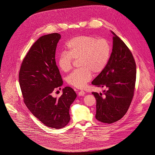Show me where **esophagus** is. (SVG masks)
I'll list each match as a JSON object with an SVG mask.
<instances>
[{"mask_svg":"<svg viewBox=\"0 0 155 155\" xmlns=\"http://www.w3.org/2000/svg\"><path fill=\"white\" fill-rule=\"evenodd\" d=\"M84 94H85V92H84L83 91H79V93H78L79 96H81L84 95Z\"/></svg>","mask_w":155,"mask_h":155,"instance_id":"obj_1","label":"esophagus"}]
</instances>
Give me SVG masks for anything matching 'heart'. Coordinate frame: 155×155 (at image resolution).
Listing matches in <instances>:
<instances>
[{
  "label": "heart",
  "mask_w": 155,
  "mask_h": 155,
  "mask_svg": "<svg viewBox=\"0 0 155 155\" xmlns=\"http://www.w3.org/2000/svg\"><path fill=\"white\" fill-rule=\"evenodd\" d=\"M67 52L60 53L58 64L64 72L72 68L73 59H79V67L66 77L67 83L78 89L83 88L92 78V72H102L109 61L112 48L104 38L91 35H81L70 39L66 44Z\"/></svg>",
  "instance_id": "b5f03b06"
}]
</instances>
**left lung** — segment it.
Returning a JSON list of instances; mask_svg holds the SVG:
<instances>
[{
    "label": "left lung",
    "mask_w": 155,
    "mask_h": 155,
    "mask_svg": "<svg viewBox=\"0 0 155 155\" xmlns=\"http://www.w3.org/2000/svg\"><path fill=\"white\" fill-rule=\"evenodd\" d=\"M109 61L92 84L106 87L103 94L92 92L96 100V119L112 124L126 114L134 96L136 66L130 49L114 32Z\"/></svg>",
    "instance_id": "1"
}]
</instances>
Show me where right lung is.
Listing matches in <instances>:
<instances>
[{"instance_id":"1","label":"right lung","mask_w":155,"mask_h":155,"mask_svg":"<svg viewBox=\"0 0 155 155\" xmlns=\"http://www.w3.org/2000/svg\"><path fill=\"white\" fill-rule=\"evenodd\" d=\"M61 38L58 33L40 37L23 59L19 73L23 101L28 109L42 124L56 129L69 122V108L77 96L68 86L63 89L59 97L52 96L53 92L63 84L55 61Z\"/></svg>"}]
</instances>
